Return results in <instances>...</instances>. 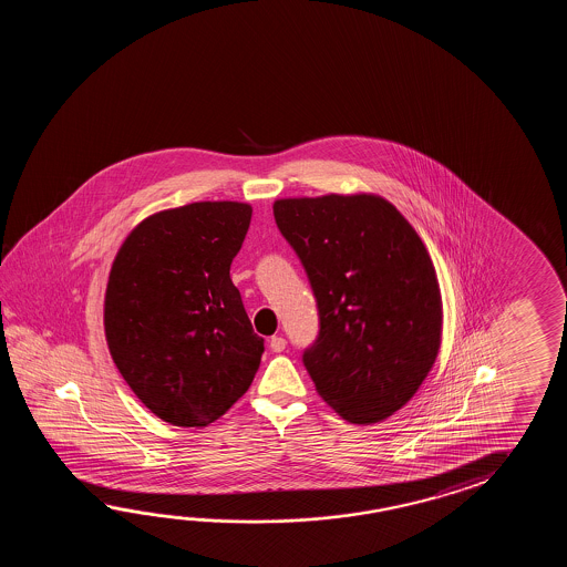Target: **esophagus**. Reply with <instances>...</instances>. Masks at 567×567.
<instances>
[{"label":"esophagus","mask_w":567,"mask_h":567,"mask_svg":"<svg viewBox=\"0 0 567 567\" xmlns=\"http://www.w3.org/2000/svg\"><path fill=\"white\" fill-rule=\"evenodd\" d=\"M286 338L284 337H271L269 340V349L274 350V352H281V350L286 349Z\"/></svg>","instance_id":"obj_1"}]
</instances>
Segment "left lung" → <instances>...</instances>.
Masks as SVG:
<instances>
[{"mask_svg":"<svg viewBox=\"0 0 567 567\" xmlns=\"http://www.w3.org/2000/svg\"><path fill=\"white\" fill-rule=\"evenodd\" d=\"M274 217L318 306L320 332L301 357L318 395L347 422H383L415 395L442 342L425 245L377 194L281 198Z\"/></svg>","mask_w":567,"mask_h":567,"instance_id":"8db88e82","label":"left lung"}]
</instances>
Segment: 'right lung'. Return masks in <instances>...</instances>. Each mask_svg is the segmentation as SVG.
Here are the masks:
<instances>
[{
    "label": "right lung",
    "mask_w": 567,
    "mask_h": 567,
    "mask_svg": "<svg viewBox=\"0 0 567 567\" xmlns=\"http://www.w3.org/2000/svg\"><path fill=\"white\" fill-rule=\"evenodd\" d=\"M254 208L193 203L142 220L115 255L105 338L125 383L159 420L205 427L254 383L264 354L230 281Z\"/></svg>",
    "instance_id": "obj_1"
}]
</instances>
